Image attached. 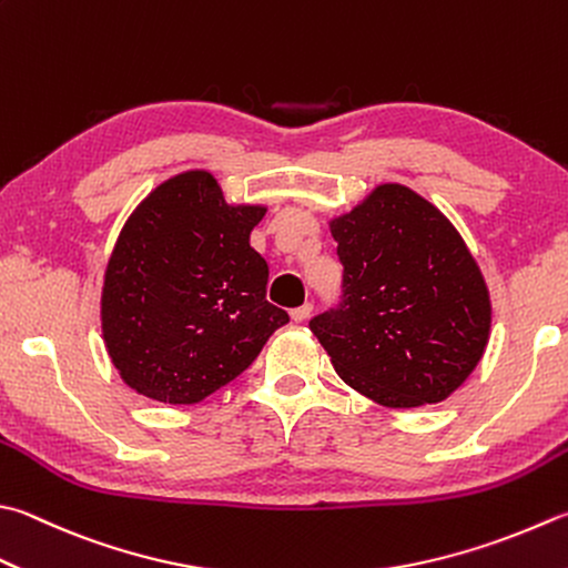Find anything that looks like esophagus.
I'll list each match as a JSON object with an SVG mask.
<instances>
[{"label": "esophagus", "instance_id": "obj_1", "mask_svg": "<svg viewBox=\"0 0 568 568\" xmlns=\"http://www.w3.org/2000/svg\"><path fill=\"white\" fill-rule=\"evenodd\" d=\"M312 312H314L312 304H304V306H298V308H292V321H296V324H302V321H306L308 316H312Z\"/></svg>", "mask_w": 568, "mask_h": 568}]
</instances>
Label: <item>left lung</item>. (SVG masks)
<instances>
[{"label":"left lung","instance_id":"8db88e82","mask_svg":"<svg viewBox=\"0 0 568 568\" xmlns=\"http://www.w3.org/2000/svg\"><path fill=\"white\" fill-rule=\"evenodd\" d=\"M328 227L344 302L308 326L338 376L383 408L445 400L491 326L489 288L455 224L415 190L383 183Z\"/></svg>","mask_w":568,"mask_h":568}]
</instances>
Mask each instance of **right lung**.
Wrapping results in <instances>:
<instances>
[{
  "label": "right lung",
  "mask_w": 568,
  "mask_h": 568,
  "mask_svg": "<svg viewBox=\"0 0 568 568\" xmlns=\"http://www.w3.org/2000/svg\"><path fill=\"white\" fill-rule=\"evenodd\" d=\"M264 205H230L210 170L160 183L109 256L101 331L138 395L195 405L252 366L288 314L266 302L270 266L250 247Z\"/></svg>",
  "instance_id": "obj_1"
}]
</instances>
